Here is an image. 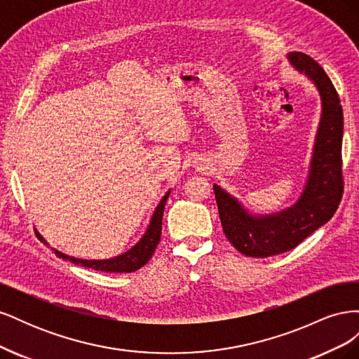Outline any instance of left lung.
I'll use <instances>...</instances> for the list:
<instances>
[{"label":"left lung","instance_id":"1","mask_svg":"<svg viewBox=\"0 0 359 359\" xmlns=\"http://www.w3.org/2000/svg\"><path fill=\"white\" fill-rule=\"evenodd\" d=\"M290 62L316 83L322 97V118L314 144L307 186L298 202L273 215L248 214L229 193L214 186L220 222L229 243L250 257L289 252L327 223L343 198V107L331 79L307 53H289Z\"/></svg>","mask_w":359,"mask_h":359}]
</instances>
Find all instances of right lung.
Wrapping results in <instances>:
<instances>
[{"label":"right lung","instance_id":"add662e5","mask_svg":"<svg viewBox=\"0 0 359 359\" xmlns=\"http://www.w3.org/2000/svg\"><path fill=\"white\" fill-rule=\"evenodd\" d=\"M168 191L156 208V212L151 219L148 231L145 232L144 238L140 240L132 250H128L127 253L116 256L114 259L106 260H86V259H76L72 256H67L64 253H60L55 250V255L58 257H62L66 260H70L74 265H82L86 268H93L95 271H104V273H135L139 268H142L148 260L153 257L157 244L160 243L161 236V220H163V211H165V205L169 198Z\"/></svg>","mask_w":359,"mask_h":359}]
</instances>
